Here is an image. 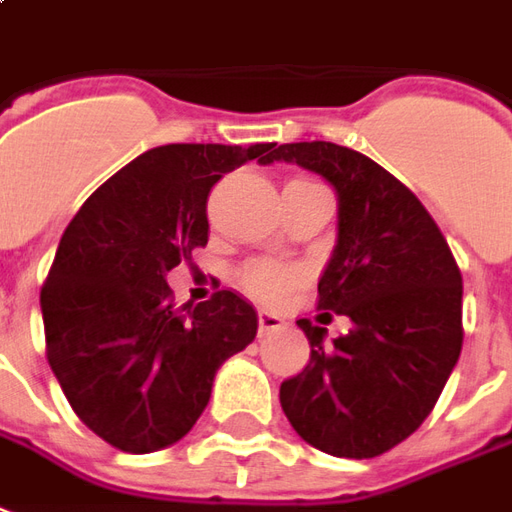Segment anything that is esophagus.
Here are the masks:
<instances>
[{
    "label": "esophagus",
    "instance_id": "34e87169",
    "mask_svg": "<svg viewBox=\"0 0 512 512\" xmlns=\"http://www.w3.org/2000/svg\"><path fill=\"white\" fill-rule=\"evenodd\" d=\"M281 325H284V317H278L275 311H267V308H262V311H259V331L262 333L278 331Z\"/></svg>",
    "mask_w": 512,
    "mask_h": 512
}]
</instances>
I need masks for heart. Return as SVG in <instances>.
I'll use <instances>...</instances> for the list:
<instances>
[{"mask_svg":"<svg viewBox=\"0 0 512 512\" xmlns=\"http://www.w3.org/2000/svg\"><path fill=\"white\" fill-rule=\"evenodd\" d=\"M242 284L259 300H275L295 284V270L281 262H256L245 270Z\"/></svg>","mask_w":512,"mask_h":512,"instance_id":"b5f03b06","label":"heart"}]
</instances>
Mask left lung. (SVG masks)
Wrapping results in <instances>:
<instances>
[{"mask_svg":"<svg viewBox=\"0 0 512 512\" xmlns=\"http://www.w3.org/2000/svg\"><path fill=\"white\" fill-rule=\"evenodd\" d=\"M292 162L336 190V245L320 308L353 322L328 339L297 320L308 366L281 383L295 433L336 458H375L427 419L463 347V278L447 239L402 181L353 148L314 140L278 146L262 165Z\"/></svg>","mask_w":512,"mask_h":512,"instance_id":"left-lung-1","label":"left lung"}]
</instances>
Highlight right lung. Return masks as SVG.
<instances>
[{"label": "right lung", "mask_w": 512, "mask_h": 512, "mask_svg": "<svg viewBox=\"0 0 512 512\" xmlns=\"http://www.w3.org/2000/svg\"><path fill=\"white\" fill-rule=\"evenodd\" d=\"M275 143H173L132 159L76 212L41 289L46 358L74 413L107 444L148 455L192 430L220 366L259 314L237 292L173 308L168 273L209 239L223 173Z\"/></svg>", "instance_id": "1"}]
</instances>
